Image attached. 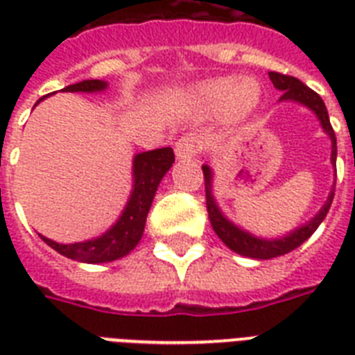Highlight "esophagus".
I'll return each instance as SVG.
<instances>
[{
	"mask_svg": "<svg viewBox=\"0 0 355 355\" xmlns=\"http://www.w3.org/2000/svg\"><path fill=\"white\" fill-rule=\"evenodd\" d=\"M200 150V141L199 138H195L191 134L188 136H182L175 144V155H177L178 160H186V158H193V156L199 155Z\"/></svg>",
	"mask_w": 355,
	"mask_h": 355,
	"instance_id": "esophagus-1",
	"label": "esophagus"
}]
</instances>
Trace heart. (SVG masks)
I'll list each match as a JSON object with an SVG mask.
<instances>
[{"instance_id": "heart-1", "label": "heart", "mask_w": 355, "mask_h": 355, "mask_svg": "<svg viewBox=\"0 0 355 355\" xmlns=\"http://www.w3.org/2000/svg\"><path fill=\"white\" fill-rule=\"evenodd\" d=\"M195 97L211 112L225 110L230 119H243L259 105L261 88L248 77H217L200 83L195 88Z\"/></svg>"}]
</instances>
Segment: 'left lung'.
Instances as JSON below:
<instances>
[{"instance_id":"left-lung-1","label":"left lung","mask_w":355,"mask_h":355,"mask_svg":"<svg viewBox=\"0 0 355 355\" xmlns=\"http://www.w3.org/2000/svg\"><path fill=\"white\" fill-rule=\"evenodd\" d=\"M269 79L272 80V85H275L276 90L282 92L280 101L298 103V105L309 108V110L317 116L322 130H324L331 139V166H336V132H334V128H331L330 118H328V110H326L324 101L320 99L319 94H315L311 88H308V86L304 85L302 80L295 79V77H289V75L269 71ZM202 173H205L206 186V208H208V217H210L211 228L216 230L219 239H221L230 250L254 259L276 258V256H284V254L291 252V250H295L297 247H300V245L319 228L320 223L324 221L326 214L330 210L331 200H334V191H336V184H334V188H331L330 195H328V199H326V202L322 205V208H320V210L317 211V216L311 217L306 225L295 228V230H291V232L284 237L267 239V237H258L248 232V230H243L241 227L234 225V223L223 214L221 208L217 206L216 197L211 193V186H214V171H211V167L205 164V166H202Z\"/></svg>"}]
</instances>
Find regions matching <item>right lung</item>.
<instances>
[{
    "label": "right lung",
    "mask_w": 355,
    "mask_h": 355,
    "mask_svg": "<svg viewBox=\"0 0 355 355\" xmlns=\"http://www.w3.org/2000/svg\"><path fill=\"white\" fill-rule=\"evenodd\" d=\"M108 83L99 79H88L77 85L66 86L62 92H85V94H97L105 92ZM44 99V97H42ZM38 99V103L42 101ZM36 103V105H38ZM35 105V107H36ZM175 162V153L171 147L145 150L138 153L132 160V191L128 197L127 205L123 208L121 216L107 232L99 237L79 243H57L46 236H40L51 248L66 258L83 261V263H108L114 259L127 256L138 245L144 236L145 219L150 210L156 189L160 186L162 178Z\"/></svg>",
    "instance_id": "right-lung-1"
}]
</instances>
